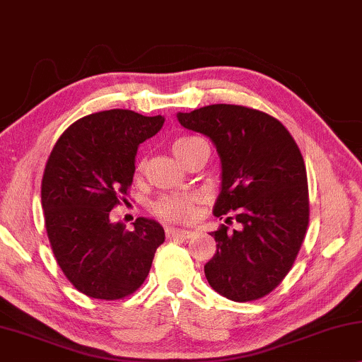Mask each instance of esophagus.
Segmentation results:
<instances>
[{
	"label": "esophagus",
	"mask_w": 362,
	"mask_h": 362,
	"mask_svg": "<svg viewBox=\"0 0 362 362\" xmlns=\"http://www.w3.org/2000/svg\"><path fill=\"white\" fill-rule=\"evenodd\" d=\"M165 236L169 239H188L193 236L192 231L179 230V228H165Z\"/></svg>",
	"instance_id": "1"
}]
</instances>
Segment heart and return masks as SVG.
<instances>
[{
  "label": "heart",
  "mask_w": 362,
  "mask_h": 362,
  "mask_svg": "<svg viewBox=\"0 0 362 362\" xmlns=\"http://www.w3.org/2000/svg\"><path fill=\"white\" fill-rule=\"evenodd\" d=\"M202 144H206L202 137L182 136V137H179V139H175L172 149H174L175 156L179 157L182 162H185L187 157ZM144 169H146V160L141 159L139 162H137V172L142 174ZM154 213L157 216H160L162 220H167V221H175V223L190 221L193 215H195V197H192V195H165L156 202Z\"/></svg>",
  "instance_id": "obj_1"
}]
</instances>
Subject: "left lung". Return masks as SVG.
Returning a JSON list of instances; mask_svg holds the SVG:
<instances>
[{"mask_svg": "<svg viewBox=\"0 0 362 362\" xmlns=\"http://www.w3.org/2000/svg\"><path fill=\"white\" fill-rule=\"evenodd\" d=\"M183 128L215 142L221 157V193L211 236L216 254L205 264L213 290L233 302L266 297L292 269L310 220L307 169L281 121L241 105H208L177 115ZM236 219L242 228L231 230Z\"/></svg>", "mask_w": 362, "mask_h": 362, "instance_id": "left-lung-1", "label": "left lung"}]
</instances>
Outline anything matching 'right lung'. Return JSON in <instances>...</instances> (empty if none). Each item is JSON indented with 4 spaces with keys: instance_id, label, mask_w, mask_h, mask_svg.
<instances>
[{
    "instance_id": "add662e5",
    "label": "right lung",
    "mask_w": 362,
    "mask_h": 362,
    "mask_svg": "<svg viewBox=\"0 0 362 362\" xmlns=\"http://www.w3.org/2000/svg\"><path fill=\"white\" fill-rule=\"evenodd\" d=\"M162 124L160 115L98 111L70 124L50 152L40 185L45 231L64 276L86 297L134 293L164 243V228L154 220L137 218L132 231L110 221V211L129 195L137 146Z\"/></svg>"
}]
</instances>
